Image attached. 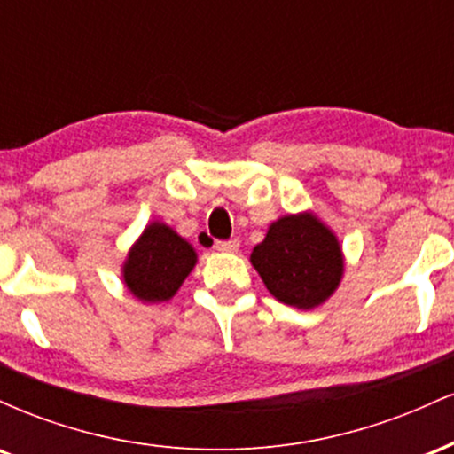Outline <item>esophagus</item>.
Returning a JSON list of instances; mask_svg holds the SVG:
<instances>
[{"instance_id":"1","label":"esophagus","mask_w":454,"mask_h":454,"mask_svg":"<svg viewBox=\"0 0 454 454\" xmlns=\"http://www.w3.org/2000/svg\"><path fill=\"white\" fill-rule=\"evenodd\" d=\"M215 249H220V252H226V254H232L239 249V239H228V241H217L215 243Z\"/></svg>"}]
</instances>
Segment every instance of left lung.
Masks as SVG:
<instances>
[{
    "instance_id": "left-lung-1",
    "label": "left lung",
    "mask_w": 454,
    "mask_h": 454,
    "mask_svg": "<svg viewBox=\"0 0 454 454\" xmlns=\"http://www.w3.org/2000/svg\"><path fill=\"white\" fill-rule=\"evenodd\" d=\"M249 260L269 293L299 309L325 303L343 275L341 245L314 213L286 215L270 223Z\"/></svg>"
}]
</instances>
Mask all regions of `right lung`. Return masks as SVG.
Instances as JSON below:
<instances>
[{
	"label": "right lung",
	"instance_id": "1",
	"mask_svg": "<svg viewBox=\"0 0 454 454\" xmlns=\"http://www.w3.org/2000/svg\"><path fill=\"white\" fill-rule=\"evenodd\" d=\"M196 252L161 222H151L123 262V281L143 303H164L196 267Z\"/></svg>",
	"mask_w": 454,
	"mask_h": 454
}]
</instances>
